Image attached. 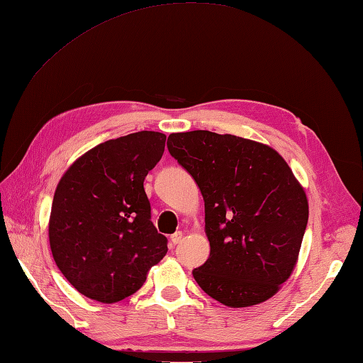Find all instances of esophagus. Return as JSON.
Returning a JSON list of instances; mask_svg holds the SVG:
<instances>
[{
	"label": "esophagus",
	"instance_id": "1",
	"mask_svg": "<svg viewBox=\"0 0 363 363\" xmlns=\"http://www.w3.org/2000/svg\"><path fill=\"white\" fill-rule=\"evenodd\" d=\"M181 240H182V232H174L172 237H170V241H172L173 246H176V244H179Z\"/></svg>",
	"mask_w": 363,
	"mask_h": 363
}]
</instances>
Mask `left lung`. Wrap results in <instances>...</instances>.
<instances>
[{
    "label": "left lung",
    "instance_id": "8db88e82",
    "mask_svg": "<svg viewBox=\"0 0 363 363\" xmlns=\"http://www.w3.org/2000/svg\"><path fill=\"white\" fill-rule=\"evenodd\" d=\"M170 155L204 198L210 255L193 271L207 296L230 308L271 298L297 264L309 206L274 148L206 130L173 133Z\"/></svg>",
    "mask_w": 363,
    "mask_h": 363
}]
</instances>
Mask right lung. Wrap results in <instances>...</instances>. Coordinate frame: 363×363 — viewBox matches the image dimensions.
Masks as SVG:
<instances>
[{
	"instance_id": "add662e5",
	"label": "right lung",
	"mask_w": 363,
	"mask_h": 363,
	"mask_svg": "<svg viewBox=\"0 0 363 363\" xmlns=\"http://www.w3.org/2000/svg\"><path fill=\"white\" fill-rule=\"evenodd\" d=\"M165 139L139 131L106 140L80 156L57 185L50 250L66 280L88 298L116 303L133 296L167 254L143 190Z\"/></svg>"
}]
</instances>
